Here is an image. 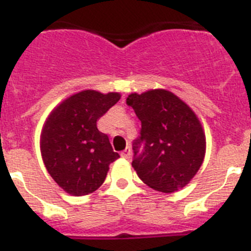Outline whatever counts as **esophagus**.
<instances>
[{"mask_svg":"<svg viewBox=\"0 0 251 251\" xmlns=\"http://www.w3.org/2000/svg\"><path fill=\"white\" fill-rule=\"evenodd\" d=\"M121 157H122V158H126V159L129 158V157H130V150H129V148H126L124 151H122Z\"/></svg>","mask_w":251,"mask_h":251,"instance_id":"1","label":"esophagus"}]
</instances>
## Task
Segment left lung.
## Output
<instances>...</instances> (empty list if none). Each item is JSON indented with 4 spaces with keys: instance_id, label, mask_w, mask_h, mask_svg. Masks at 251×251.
I'll return each instance as SVG.
<instances>
[{
    "instance_id": "8db88e82",
    "label": "left lung",
    "mask_w": 251,
    "mask_h": 251,
    "mask_svg": "<svg viewBox=\"0 0 251 251\" xmlns=\"http://www.w3.org/2000/svg\"><path fill=\"white\" fill-rule=\"evenodd\" d=\"M127 104L142 123L141 137L133 143L132 162L139 178L163 194L185 187L205 158L206 137L197 115L165 89L132 93Z\"/></svg>"
}]
</instances>
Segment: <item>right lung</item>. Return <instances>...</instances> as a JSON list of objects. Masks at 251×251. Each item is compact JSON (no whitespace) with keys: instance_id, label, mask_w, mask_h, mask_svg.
<instances>
[{"instance_id":"1","label":"right lung","mask_w":251,"mask_h":251,"mask_svg":"<svg viewBox=\"0 0 251 251\" xmlns=\"http://www.w3.org/2000/svg\"><path fill=\"white\" fill-rule=\"evenodd\" d=\"M121 99L119 93L83 90L63 100L45 121L40 150L55 182L73 196L92 194L103 185L119 154L97 121Z\"/></svg>"}]
</instances>
